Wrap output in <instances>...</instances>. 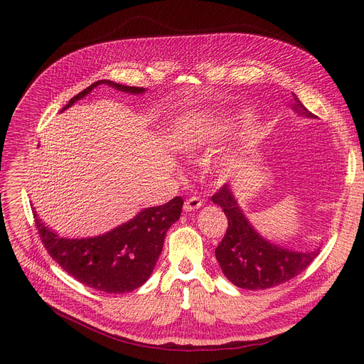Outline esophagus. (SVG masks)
Returning a JSON list of instances; mask_svg holds the SVG:
<instances>
[{
    "label": "esophagus",
    "mask_w": 364,
    "mask_h": 364,
    "mask_svg": "<svg viewBox=\"0 0 364 364\" xmlns=\"http://www.w3.org/2000/svg\"><path fill=\"white\" fill-rule=\"evenodd\" d=\"M202 205H203V200L200 198L192 196V198H188L184 202V211L186 213H192V211H195V209H199Z\"/></svg>",
    "instance_id": "34e87169"
}]
</instances>
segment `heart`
<instances>
[{
    "label": "heart",
    "mask_w": 364,
    "mask_h": 364,
    "mask_svg": "<svg viewBox=\"0 0 364 364\" xmlns=\"http://www.w3.org/2000/svg\"><path fill=\"white\" fill-rule=\"evenodd\" d=\"M237 124V117H206L183 127L177 134L176 144L183 153H198L230 132Z\"/></svg>",
    "instance_id": "heart-1"
}]
</instances>
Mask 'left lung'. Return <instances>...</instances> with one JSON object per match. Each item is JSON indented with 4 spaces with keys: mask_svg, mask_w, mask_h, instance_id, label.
Instances as JSON below:
<instances>
[{
    "mask_svg": "<svg viewBox=\"0 0 364 364\" xmlns=\"http://www.w3.org/2000/svg\"><path fill=\"white\" fill-rule=\"evenodd\" d=\"M294 110L316 118L294 94ZM228 220L227 232L217 246L215 257L224 276L242 289L261 291L282 284L302 273L318 255L320 247L294 251L262 237L247 221L232 187L224 184L213 196Z\"/></svg>",
    "mask_w": 364,
    "mask_h": 364,
    "instance_id": "left-lung-1",
    "label": "left lung"
}]
</instances>
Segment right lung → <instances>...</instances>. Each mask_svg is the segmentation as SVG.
I'll return each mask as SVG.
<instances>
[{"label": "right lung", "mask_w": 364, "mask_h": 364, "mask_svg": "<svg viewBox=\"0 0 364 364\" xmlns=\"http://www.w3.org/2000/svg\"><path fill=\"white\" fill-rule=\"evenodd\" d=\"M102 84L129 94L146 91L102 80L76 94L62 112ZM181 208L183 199L176 196L165 205L141 209L136 217L105 235L82 239L60 237L41 223L36 211L33 217L46 250L68 274L92 289L125 294L140 288L150 277L162 252L168 228L178 221Z\"/></svg>", "instance_id": "right-lung-1"}]
</instances>
